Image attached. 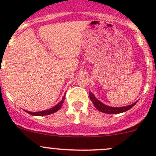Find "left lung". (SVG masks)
I'll return each instance as SVG.
<instances>
[{"label": "left lung", "mask_w": 156, "mask_h": 156, "mask_svg": "<svg viewBox=\"0 0 156 156\" xmlns=\"http://www.w3.org/2000/svg\"><path fill=\"white\" fill-rule=\"evenodd\" d=\"M89 94L90 99L92 101V103H94L95 108L100 112H102L103 113H107V114H119V113L124 112H126L127 110L130 109V108H131L137 103V101H136V103H133V104L129 105V106H124V107H112V106H108L106 105L103 104V103H101L100 100H98L96 98L94 94L90 92V91L89 92Z\"/></svg>", "instance_id": "1"}]
</instances>
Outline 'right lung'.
I'll return each mask as SVG.
<instances>
[{
	"mask_svg": "<svg viewBox=\"0 0 156 156\" xmlns=\"http://www.w3.org/2000/svg\"><path fill=\"white\" fill-rule=\"evenodd\" d=\"M64 100H65V96L62 97V100L58 103L57 105H56L55 106L52 107L51 108H49L48 110H45V111H41V112H29L26 111V112H28L30 115H37V116H44V115H48L53 114V113L56 112L62 106V103H63Z\"/></svg>",
	"mask_w": 156,
	"mask_h": 156,
	"instance_id": "add662e5",
	"label": "right lung"
}]
</instances>
